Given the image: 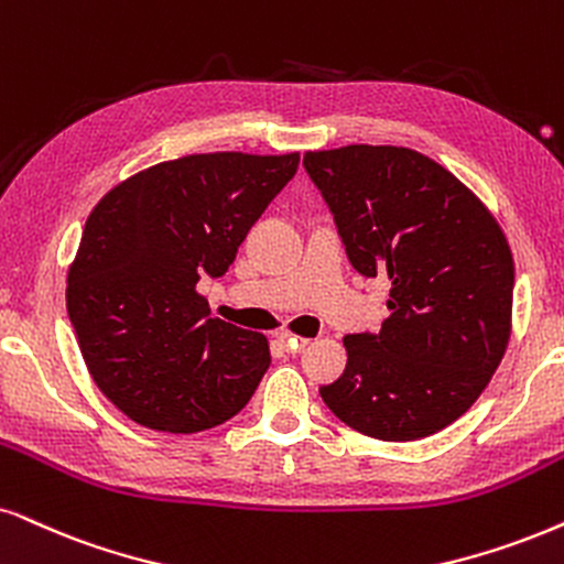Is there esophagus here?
<instances>
[{
    "mask_svg": "<svg viewBox=\"0 0 564 564\" xmlns=\"http://www.w3.org/2000/svg\"><path fill=\"white\" fill-rule=\"evenodd\" d=\"M281 338V344L289 348V351H302L304 346H310V338H304V335H294V333H281L278 335Z\"/></svg>",
    "mask_w": 564,
    "mask_h": 564,
    "instance_id": "1",
    "label": "esophagus"
}]
</instances>
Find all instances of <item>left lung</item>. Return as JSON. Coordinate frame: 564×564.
<instances>
[{
	"instance_id": "obj_1",
	"label": "left lung",
	"mask_w": 564,
	"mask_h": 564,
	"mask_svg": "<svg viewBox=\"0 0 564 564\" xmlns=\"http://www.w3.org/2000/svg\"><path fill=\"white\" fill-rule=\"evenodd\" d=\"M348 260L388 275L380 335H346L344 375L319 395L384 442L422 440L471 409L512 330L516 265L491 210L437 161L395 145L306 151Z\"/></svg>"
}]
</instances>
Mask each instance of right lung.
I'll return each instance as SVG.
<instances>
[{
    "mask_svg": "<svg viewBox=\"0 0 564 564\" xmlns=\"http://www.w3.org/2000/svg\"><path fill=\"white\" fill-rule=\"evenodd\" d=\"M299 153H192L127 176L98 199L67 270L85 367L124 416L189 434L245 409L268 338L208 317L199 275H224Z\"/></svg>",
    "mask_w": 564,
    "mask_h": 564,
    "instance_id": "1",
    "label": "right lung"
}]
</instances>
